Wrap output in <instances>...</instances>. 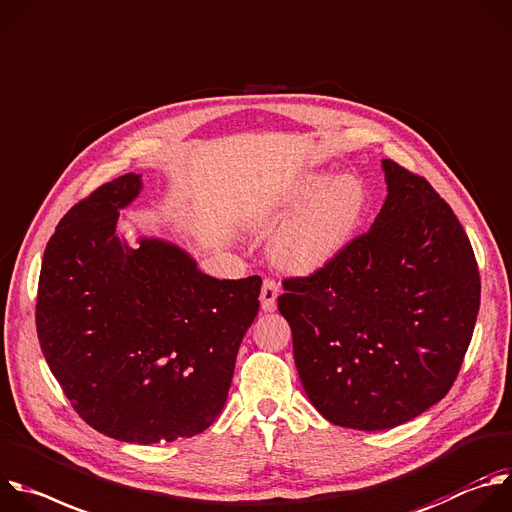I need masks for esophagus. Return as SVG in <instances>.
<instances>
[{
	"label": "esophagus",
	"instance_id": "1",
	"mask_svg": "<svg viewBox=\"0 0 512 512\" xmlns=\"http://www.w3.org/2000/svg\"><path fill=\"white\" fill-rule=\"evenodd\" d=\"M280 294V286L272 278H264L262 290H260V304L264 313H272L276 309V298Z\"/></svg>",
	"mask_w": 512,
	"mask_h": 512
}]
</instances>
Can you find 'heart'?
Segmentation results:
<instances>
[{"mask_svg": "<svg viewBox=\"0 0 512 512\" xmlns=\"http://www.w3.org/2000/svg\"><path fill=\"white\" fill-rule=\"evenodd\" d=\"M371 193L357 175H304L272 208L256 218L270 230L296 212L272 238V258L288 270H313L339 256L363 226Z\"/></svg>", "mask_w": 512, "mask_h": 512, "instance_id": "b5f03b06", "label": "heart"}]
</instances>
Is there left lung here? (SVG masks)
<instances>
[{
    "label": "left lung",
    "mask_w": 512,
    "mask_h": 512,
    "mask_svg": "<svg viewBox=\"0 0 512 512\" xmlns=\"http://www.w3.org/2000/svg\"><path fill=\"white\" fill-rule=\"evenodd\" d=\"M381 167L387 197L369 232L278 296L306 395L325 420L361 432L410 422L450 391L480 306L452 208L424 177Z\"/></svg>",
    "instance_id": "obj_1"
}]
</instances>
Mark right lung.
Listing matches in <instances>:
<instances>
[{"label":"right lung","instance_id":"right-lung-1","mask_svg":"<svg viewBox=\"0 0 512 512\" xmlns=\"http://www.w3.org/2000/svg\"><path fill=\"white\" fill-rule=\"evenodd\" d=\"M141 175L100 185L60 220L40 272L42 353L78 416L121 442L201 434L222 414L260 276L218 280L179 246L119 238Z\"/></svg>","mask_w":512,"mask_h":512}]
</instances>
